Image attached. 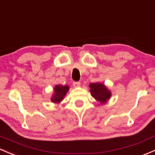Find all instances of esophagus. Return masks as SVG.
<instances>
[{"instance_id":"esophagus-1","label":"esophagus","mask_w":155,"mask_h":155,"mask_svg":"<svg viewBox=\"0 0 155 155\" xmlns=\"http://www.w3.org/2000/svg\"><path fill=\"white\" fill-rule=\"evenodd\" d=\"M73 87H79V86L81 85V83L79 82H73Z\"/></svg>"}]
</instances>
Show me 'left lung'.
<instances>
[{"mask_svg": "<svg viewBox=\"0 0 155 155\" xmlns=\"http://www.w3.org/2000/svg\"><path fill=\"white\" fill-rule=\"evenodd\" d=\"M91 96L100 104L106 103L111 97V92L104 84L99 82L91 83L89 85Z\"/></svg>", "mask_w": 155, "mask_h": 155, "instance_id": "1", "label": "left lung"}]
</instances>
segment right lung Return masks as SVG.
Returning <instances> with one entry per match:
<instances>
[{
	"mask_svg": "<svg viewBox=\"0 0 155 155\" xmlns=\"http://www.w3.org/2000/svg\"><path fill=\"white\" fill-rule=\"evenodd\" d=\"M69 90V86L58 84L54 87V94L51 98V101L54 103H59L64 99V97Z\"/></svg>",
	"mask_w": 155,
	"mask_h": 155,
	"instance_id": "right-lung-1",
	"label": "right lung"
}]
</instances>
